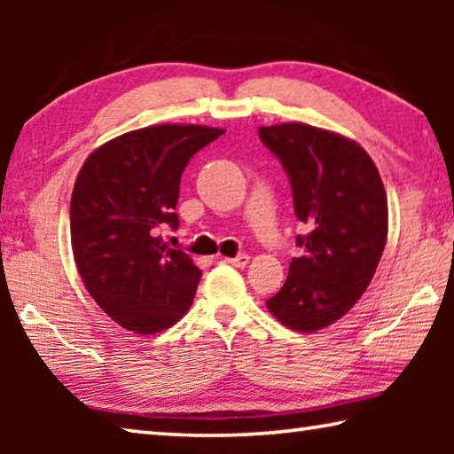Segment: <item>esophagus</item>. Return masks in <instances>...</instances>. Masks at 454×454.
Returning a JSON list of instances; mask_svg holds the SVG:
<instances>
[{"label": "esophagus", "mask_w": 454, "mask_h": 454, "mask_svg": "<svg viewBox=\"0 0 454 454\" xmlns=\"http://www.w3.org/2000/svg\"><path fill=\"white\" fill-rule=\"evenodd\" d=\"M248 260H250V256H248V254H238V256H234V258H226V262H228L230 266L244 268L246 264H248Z\"/></svg>", "instance_id": "34e87169"}]
</instances>
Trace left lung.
Instances as JSON below:
<instances>
[{
  "mask_svg": "<svg viewBox=\"0 0 454 454\" xmlns=\"http://www.w3.org/2000/svg\"><path fill=\"white\" fill-rule=\"evenodd\" d=\"M288 174L302 254L266 301L282 325L317 333L342 318L371 284L388 234L380 174L356 142L301 121L258 128Z\"/></svg>",
  "mask_w": 454,
  "mask_h": 454,
  "instance_id": "8db88e82",
  "label": "left lung"
}]
</instances>
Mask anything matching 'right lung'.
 Listing matches in <instances>:
<instances>
[{
	"mask_svg": "<svg viewBox=\"0 0 454 454\" xmlns=\"http://www.w3.org/2000/svg\"><path fill=\"white\" fill-rule=\"evenodd\" d=\"M224 132L150 126L114 137L83 162L70 204L74 260L90 296L121 328L162 333L194 302L202 272L160 232L180 226L174 210L190 158Z\"/></svg>",
	"mask_w": 454,
	"mask_h": 454,
	"instance_id": "add662e5",
	"label": "right lung"
}]
</instances>
